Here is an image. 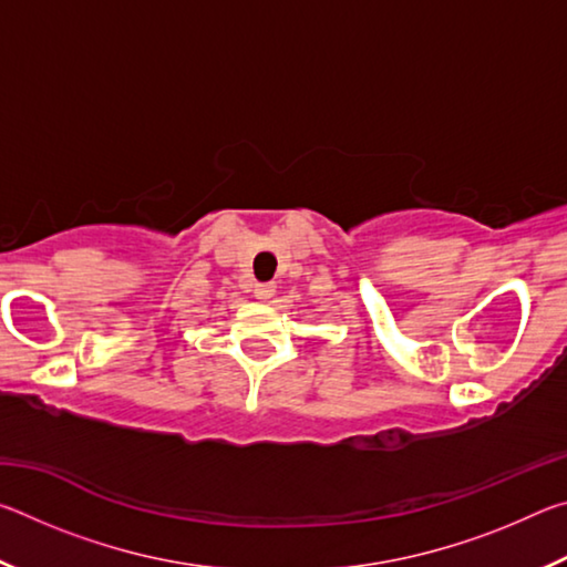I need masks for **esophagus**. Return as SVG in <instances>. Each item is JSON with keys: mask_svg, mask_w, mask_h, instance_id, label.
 I'll return each mask as SVG.
<instances>
[{"mask_svg": "<svg viewBox=\"0 0 567 567\" xmlns=\"http://www.w3.org/2000/svg\"><path fill=\"white\" fill-rule=\"evenodd\" d=\"M272 295H275V282L255 285V297H257V300H270Z\"/></svg>", "mask_w": 567, "mask_h": 567, "instance_id": "1", "label": "esophagus"}]
</instances>
